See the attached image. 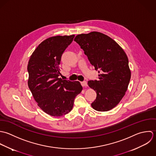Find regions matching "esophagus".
Here are the masks:
<instances>
[{
    "label": "esophagus",
    "mask_w": 156,
    "mask_h": 156,
    "mask_svg": "<svg viewBox=\"0 0 156 156\" xmlns=\"http://www.w3.org/2000/svg\"><path fill=\"white\" fill-rule=\"evenodd\" d=\"M81 85H82L83 87H87V83L86 81L81 82Z\"/></svg>",
    "instance_id": "esophagus-1"
}]
</instances>
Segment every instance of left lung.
<instances>
[{"mask_svg": "<svg viewBox=\"0 0 156 156\" xmlns=\"http://www.w3.org/2000/svg\"><path fill=\"white\" fill-rule=\"evenodd\" d=\"M74 41L84 50L94 69L99 70L98 81L87 83L96 93L92 108L98 112L112 110L124 96L131 78L124 51L114 40L99 32L78 34Z\"/></svg>", "mask_w": 156, "mask_h": 156, "instance_id": "1", "label": "left lung"}]
</instances>
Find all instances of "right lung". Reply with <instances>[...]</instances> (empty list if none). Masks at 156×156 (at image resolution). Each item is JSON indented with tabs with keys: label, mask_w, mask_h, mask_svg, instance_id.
<instances>
[{
	"label": "right lung",
	"mask_w": 156,
	"mask_h": 156,
	"mask_svg": "<svg viewBox=\"0 0 156 156\" xmlns=\"http://www.w3.org/2000/svg\"><path fill=\"white\" fill-rule=\"evenodd\" d=\"M75 35H57L43 41L32 54L28 64V85L38 106L52 116L71 111L75 97L83 90L79 81L59 78V65L65 49Z\"/></svg>",
	"instance_id": "obj_1"
}]
</instances>
